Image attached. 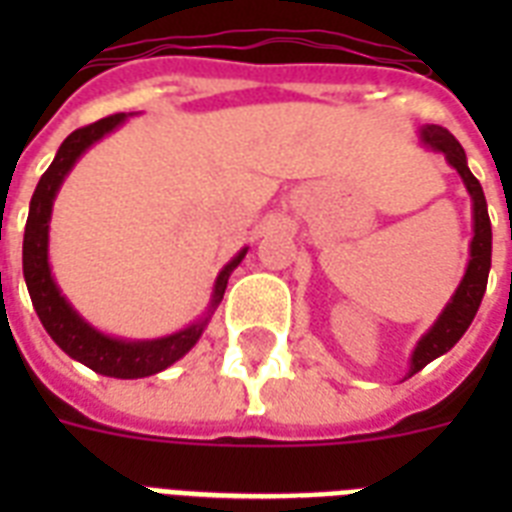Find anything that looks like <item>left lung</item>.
I'll return each instance as SVG.
<instances>
[{"instance_id": "8db88e82", "label": "left lung", "mask_w": 512, "mask_h": 512, "mask_svg": "<svg viewBox=\"0 0 512 512\" xmlns=\"http://www.w3.org/2000/svg\"><path fill=\"white\" fill-rule=\"evenodd\" d=\"M420 143L428 146L430 151L444 154L446 162L460 172L462 183H465L470 199H473V241H470L468 271L462 276L460 287L452 295V300L446 303V308L436 319V324L417 342V348L412 353V366H409V377L420 372L422 366H428L433 358L444 356L446 350H452L457 340L468 332L470 321L476 319L478 305L484 300L489 268H492V223H489V212H486V196L481 183L468 170L465 148L460 146V140L454 138L452 132L438 127V124H425L422 127Z\"/></svg>"}]
</instances>
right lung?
<instances>
[{"label": "right lung", "instance_id": "right-lung-1", "mask_svg": "<svg viewBox=\"0 0 512 512\" xmlns=\"http://www.w3.org/2000/svg\"><path fill=\"white\" fill-rule=\"evenodd\" d=\"M127 116L114 114L100 119L95 124H87L82 130H74L63 143H60L58 154L36 183V191L31 196V207H28L26 233H23V276H26L28 295L34 303V311L47 329V335L58 342L60 350H66L68 356L90 366L92 372L106 374V377H119V380H138V377H151V374L162 372L172 366L177 358H183L188 350L196 345L204 327H207L209 316L215 313L228 287V276L233 268L244 260L247 249H241L239 255L233 257L231 263L225 265L215 281V292L209 300L207 316L199 319L191 327L180 329L175 335L159 337V340H119V337H108L90 327L79 313L71 308L66 297L60 295L58 284L52 279L50 260H47V241H50V215L52 201L58 196V188L63 185L66 175L76 164V159L100 138H106L108 132H114Z\"/></svg>", "mask_w": 512, "mask_h": 512}]
</instances>
